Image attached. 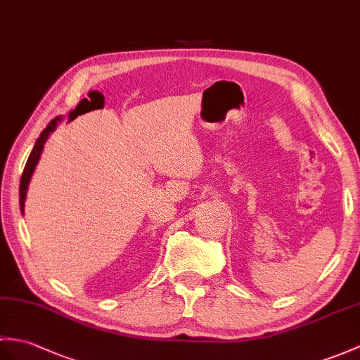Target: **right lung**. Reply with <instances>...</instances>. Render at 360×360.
I'll list each match as a JSON object with an SVG mask.
<instances>
[{"label": "right lung", "instance_id": "right-lung-1", "mask_svg": "<svg viewBox=\"0 0 360 360\" xmlns=\"http://www.w3.org/2000/svg\"><path fill=\"white\" fill-rule=\"evenodd\" d=\"M60 121H61V116H56V118L50 121L47 124V127L43 131H41L39 138L37 139L35 146H33V150L30 152V156H29V160L26 162V167H24L22 176H21V181H20V207H21V213H24V200H26L27 187H29V182H30V178H32V174H33V170H35V167H37V164L39 161V156H41V153H43V148H44V144H46L49 135L56 129V124L60 122Z\"/></svg>", "mask_w": 360, "mask_h": 360}]
</instances>
